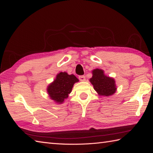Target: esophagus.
Segmentation results:
<instances>
[{
    "instance_id": "34e87169",
    "label": "esophagus",
    "mask_w": 153,
    "mask_h": 153,
    "mask_svg": "<svg viewBox=\"0 0 153 153\" xmlns=\"http://www.w3.org/2000/svg\"><path fill=\"white\" fill-rule=\"evenodd\" d=\"M79 79L80 81H85V80H86V78L85 76H79Z\"/></svg>"
}]
</instances>
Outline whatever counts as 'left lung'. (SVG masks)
I'll list each match as a JSON object with an SVG mask.
<instances>
[{"label":"left lung","instance_id":"obj_1","mask_svg":"<svg viewBox=\"0 0 153 153\" xmlns=\"http://www.w3.org/2000/svg\"><path fill=\"white\" fill-rule=\"evenodd\" d=\"M92 72L93 76L90 79V82L100 96L108 97L116 92L117 87L114 79L106 76L101 69L96 68Z\"/></svg>","mask_w":153,"mask_h":153}]
</instances>
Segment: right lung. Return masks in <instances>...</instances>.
I'll return each mask as SVG.
<instances>
[{
    "instance_id": "obj_1",
    "label": "right lung",
    "mask_w": 153,
    "mask_h": 153,
    "mask_svg": "<svg viewBox=\"0 0 153 153\" xmlns=\"http://www.w3.org/2000/svg\"><path fill=\"white\" fill-rule=\"evenodd\" d=\"M79 82V79L74 74L67 73H60L56 75L54 81L48 85L47 92L52 100L59 104L64 102L71 93L74 84Z\"/></svg>"
}]
</instances>
